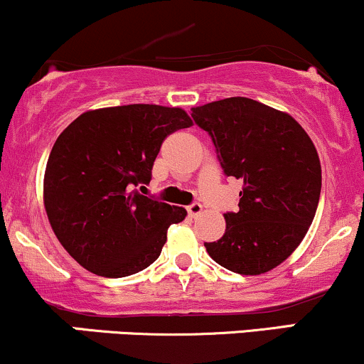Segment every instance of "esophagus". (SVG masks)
I'll return each instance as SVG.
<instances>
[{
  "label": "esophagus",
  "mask_w": 364,
  "mask_h": 364,
  "mask_svg": "<svg viewBox=\"0 0 364 364\" xmlns=\"http://www.w3.org/2000/svg\"><path fill=\"white\" fill-rule=\"evenodd\" d=\"M187 213H189L191 218H198L203 213V204L192 203L191 206H187Z\"/></svg>",
  "instance_id": "obj_1"
}]
</instances>
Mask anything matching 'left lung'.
Returning a JSON list of instances; mask_svg holds the SVG:
<instances>
[{
    "mask_svg": "<svg viewBox=\"0 0 364 364\" xmlns=\"http://www.w3.org/2000/svg\"><path fill=\"white\" fill-rule=\"evenodd\" d=\"M226 177L243 181L237 213H226L220 240L204 243L215 262L243 276L279 266L317 213L322 168L310 136L289 114L247 97L194 107Z\"/></svg>",
    "mask_w": 364,
    "mask_h": 364,
    "instance_id": "1",
    "label": "left lung"
}]
</instances>
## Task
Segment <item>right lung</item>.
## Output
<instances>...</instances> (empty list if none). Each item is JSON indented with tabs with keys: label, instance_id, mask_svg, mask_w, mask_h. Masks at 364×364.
I'll list each match as a JSON object with an SVG mask.
<instances>
[{
	"label": "right lung",
	"instance_id": "obj_1",
	"mask_svg": "<svg viewBox=\"0 0 364 364\" xmlns=\"http://www.w3.org/2000/svg\"><path fill=\"white\" fill-rule=\"evenodd\" d=\"M192 126L178 107L132 104L88 110L55 139L44 175L53 232L80 266L104 277L146 269L183 208L141 196L161 143Z\"/></svg>",
	"mask_w": 364,
	"mask_h": 364
}]
</instances>
